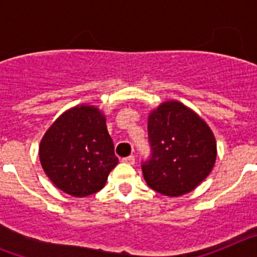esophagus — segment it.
Masks as SVG:
<instances>
[{
	"label": "esophagus",
	"mask_w": 257,
	"mask_h": 257,
	"mask_svg": "<svg viewBox=\"0 0 257 257\" xmlns=\"http://www.w3.org/2000/svg\"><path fill=\"white\" fill-rule=\"evenodd\" d=\"M122 162L127 163V165H134V163H135V157L134 156L124 157V158H122Z\"/></svg>",
	"instance_id": "obj_1"
}]
</instances>
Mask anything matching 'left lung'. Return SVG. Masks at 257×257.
Segmentation results:
<instances>
[{
	"instance_id": "8db88e82",
	"label": "left lung",
	"mask_w": 257,
	"mask_h": 257,
	"mask_svg": "<svg viewBox=\"0 0 257 257\" xmlns=\"http://www.w3.org/2000/svg\"><path fill=\"white\" fill-rule=\"evenodd\" d=\"M151 160L143 163L148 187L169 197L196 189L212 171L216 139L194 110L176 100L163 101L149 113Z\"/></svg>"
}]
</instances>
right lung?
Returning <instances> with one entry per match:
<instances>
[{
	"label": "right lung",
	"mask_w": 257,
	"mask_h": 257,
	"mask_svg": "<svg viewBox=\"0 0 257 257\" xmlns=\"http://www.w3.org/2000/svg\"><path fill=\"white\" fill-rule=\"evenodd\" d=\"M38 154L52 184L76 198L103 189L118 163L105 114L88 104L59 115L42 136Z\"/></svg>",
	"instance_id": "right-lung-1"
}]
</instances>
